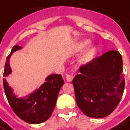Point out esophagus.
<instances>
[{"label": "esophagus", "mask_w": 130, "mask_h": 130, "mask_svg": "<svg viewBox=\"0 0 130 130\" xmlns=\"http://www.w3.org/2000/svg\"><path fill=\"white\" fill-rule=\"evenodd\" d=\"M65 77H66V80L68 82H71L73 79V75H70V74H67L65 75Z\"/></svg>", "instance_id": "esophagus-1"}]
</instances>
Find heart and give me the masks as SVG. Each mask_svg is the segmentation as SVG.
I'll list each match as a JSON object with an SVG mask.
<instances>
[{
    "label": "heart",
    "mask_w": 130,
    "mask_h": 130,
    "mask_svg": "<svg viewBox=\"0 0 130 130\" xmlns=\"http://www.w3.org/2000/svg\"><path fill=\"white\" fill-rule=\"evenodd\" d=\"M90 40H85L83 41H82L81 43L78 45L77 50V51H82L85 48H86L87 45L90 44ZM96 51H97V47L95 46L92 47H90L89 50H87L86 52V53L84 55V56L82 58V61L83 62H87L89 60H90L92 58H93V56L95 55L96 53Z\"/></svg>",
    "instance_id": "heart-1"
}]
</instances>
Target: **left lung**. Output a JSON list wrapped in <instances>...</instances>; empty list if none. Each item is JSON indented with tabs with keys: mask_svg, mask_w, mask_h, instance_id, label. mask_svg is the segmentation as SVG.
I'll return each mask as SVG.
<instances>
[{
	"mask_svg": "<svg viewBox=\"0 0 130 130\" xmlns=\"http://www.w3.org/2000/svg\"><path fill=\"white\" fill-rule=\"evenodd\" d=\"M123 62L116 50L81 65L72 80L77 106L85 115L107 117L117 107L125 85Z\"/></svg>",
	"mask_w": 130,
	"mask_h": 130,
	"instance_id": "left-lung-1",
	"label": "left lung"
}]
</instances>
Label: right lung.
<instances>
[{
	"label": "right lung",
	"mask_w": 130,
	"mask_h": 130,
	"mask_svg": "<svg viewBox=\"0 0 130 130\" xmlns=\"http://www.w3.org/2000/svg\"><path fill=\"white\" fill-rule=\"evenodd\" d=\"M21 47L15 45L11 53L6 58L3 77H6L11 72L9 60L14 51ZM64 84L61 75L52 74L46 78V82L33 93L23 98H17L8 86L6 80H3V88L6 98L13 112L21 120L30 124H40L48 120L55 107L58 93Z\"/></svg>",
	"instance_id": "add662e5"
}]
</instances>
